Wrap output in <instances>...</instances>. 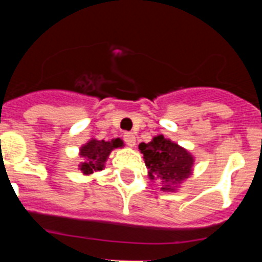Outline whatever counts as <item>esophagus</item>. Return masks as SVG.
<instances>
[{
  "instance_id": "obj_1",
  "label": "esophagus",
  "mask_w": 262,
  "mask_h": 262,
  "mask_svg": "<svg viewBox=\"0 0 262 262\" xmlns=\"http://www.w3.org/2000/svg\"><path fill=\"white\" fill-rule=\"evenodd\" d=\"M123 139H124V142H126V144L128 145V147H135L136 138H135V135H134L133 133H126V134H124Z\"/></svg>"
}]
</instances>
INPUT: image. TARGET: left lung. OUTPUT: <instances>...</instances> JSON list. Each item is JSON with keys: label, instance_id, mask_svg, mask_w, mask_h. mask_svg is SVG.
Returning <instances> with one entry per match:
<instances>
[{"label": "left lung", "instance_id": "left-lung-1", "mask_svg": "<svg viewBox=\"0 0 262 262\" xmlns=\"http://www.w3.org/2000/svg\"><path fill=\"white\" fill-rule=\"evenodd\" d=\"M139 149L148 168V177L161 182L163 191L174 193L193 173V155L164 135L154 136L149 143H140Z\"/></svg>", "mask_w": 262, "mask_h": 262}]
</instances>
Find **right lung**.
<instances>
[{
  "label": "right lung",
  "instance_id": "add662e5",
  "mask_svg": "<svg viewBox=\"0 0 262 262\" xmlns=\"http://www.w3.org/2000/svg\"><path fill=\"white\" fill-rule=\"evenodd\" d=\"M123 145V140L119 138L113 139L111 142L97 140V139L92 138L89 142L80 147L78 155L81 157V163L78 165V169L86 176L102 170L111 152L117 148H122Z\"/></svg>",
  "mask_w": 262,
  "mask_h": 262
}]
</instances>
